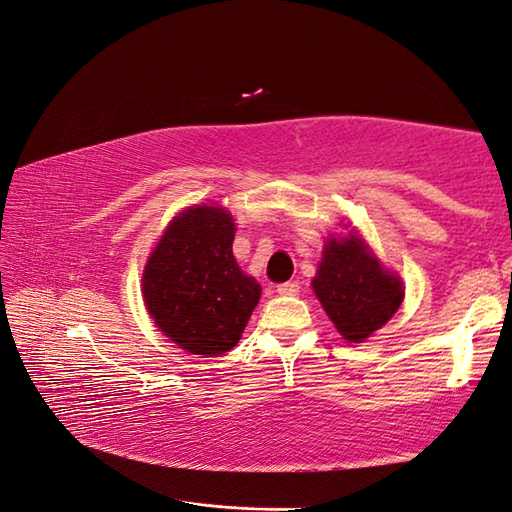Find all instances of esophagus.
<instances>
[{"mask_svg": "<svg viewBox=\"0 0 512 512\" xmlns=\"http://www.w3.org/2000/svg\"><path fill=\"white\" fill-rule=\"evenodd\" d=\"M276 291L280 295H298L300 293V285H298V282H285V285H278Z\"/></svg>", "mask_w": 512, "mask_h": 512, "instance_id": "obj_1", "label": "esophagus"}]
</instances>
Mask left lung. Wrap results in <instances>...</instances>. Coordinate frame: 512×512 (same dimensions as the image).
I'll use <instances>...</instances> for the list:
<instances>
[{
  "mask_svg": "<svg viewBox=\"0 0 512 512\" xmlns=\"http://www.w3.org/2000/svg\"><path fill=\"white\" fill-rule=\"evenodd\" d=\"M313 291L346 342L361 344L392 320L405 298L403 280L383 269L359 234L328 236Z\"/></svg>",
  "mask_w": 512,
  "mask_h": 512,
  "instance_id": "left-lung-1",
  "label": "left lung"
}]
</instances>
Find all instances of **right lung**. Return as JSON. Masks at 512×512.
I'll return each instance as SVG.
<instances>
[{"instance_id": "1", "label": "right lung", "mask_w": 512, "mask_h": 512, "mask_svg": "<svg viewBox=\"0 0 512 512\" xmlns=\"http://www.w3.org/2000/svg\"><path fill=\"white\" fill-rule=\"evenodd\" d=\"M236 225L221 206H192L168 223L144 267V304L157 328L192 355L232 350L260 285L232 254Z\"/></svg>"}]
</instances>
